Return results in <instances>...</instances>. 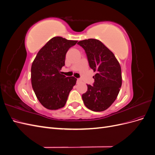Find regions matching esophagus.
I'll list each match as a JSON object with an SVG mask.
<instances>
[{
	"label": "esophagus",
	"instance_id": "1",
	"mask_svg": "<svg viewBox=\"0 0 155 155\" xmlns=\"http://www.w3.org/2000/svg\"><path fill=\"white\" fill-rule=\"evenodd\" d=\"M77 81H78V83H80V82H81V81H82V80H81V79H78Z\"/></svg>",
	"mask_w": 155,
	"mask_h": 155
}]
</instances>
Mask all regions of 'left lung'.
<instances>
[{
	"mask_svg": "<svg viewBox=\"0 0 155 155\" xmlns=\"http://www.w3.org/2000/svg\"><path fill=\"white\" fill-rule=\"evenodd\" d=\"M78 44L85 50L89 66L96 72L93 86L82 95L84 104L93 111L107 109L116 100L122 83L121 67L115 55L99 40L88 39Z\"/></svg>",
	"mask_w": 155,
	"mask_h": 155,
	"instance_id": "obj_1",
	"label": "left lung"
}]
</instances>
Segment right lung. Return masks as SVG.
<instances>
[{
    "label": "right lung",
    "instance_id": "add662e5",
    "mask_svg": "<svg viewBox=\"0 0 155 155\" xmlns=\"http://www.w3.org/2000/svg\"><path fill=\"white\" fill-rule=\"evenodd\" d=\"M78 41L54 37L47 42L32 63L31 81L32 88L41 105L50 110L63 107L77 79L66 77L60 72L64 66L68 49Z\"/></svg>",
    "mask_w": 155,
    "mask_h": 155
}]
</instances>
